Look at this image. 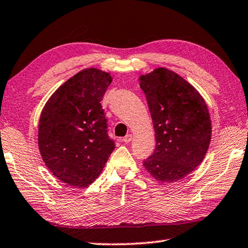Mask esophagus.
Segmentation results:
<instances>
[{"label":"esophagus","instance_id":"esophagus-1","mask_svg":"<svg viewBox=\"0 0 248 248\" xmlns=\"http://www.w3.org/2000/svg\"><path fill=\"white\" fill-rule=\"evenodd\" d=\"M132 140H133L132 134H127V135L123 138V141L125 142V144H128V142L132 141Z\"/></svg>","mask_w":248,"mask_h":248}]
</instances>
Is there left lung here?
<instances>
[{
	"label": "left lung",
	"instance_id": "8db88e82",
	"mask_svg": "<svg viewBox=\"0 0 248 248\" xmlns=\"http://www.w3.org/2000/svg\"><path fill=\"white\" fill-rule=\"evenodd\" d=\"M140 81L157 141L144 167L155 181L171 184L192 173L205 158L211 140L209 110L194 86L166 67L141 75Z\"/></svg>",
	"mask_w": 248,
	"mask_h": 248
}]
</instances>
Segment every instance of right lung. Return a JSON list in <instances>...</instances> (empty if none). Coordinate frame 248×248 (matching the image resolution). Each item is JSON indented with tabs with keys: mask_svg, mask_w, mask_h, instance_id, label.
Listing matches in <instances>:
<instances>
[{
	"mask_svg": "<svg viewBox=\"0 0 248 248\" xmlns=\"http://www.w3.org/2000/svg\"><path fill=\"white\" fill-rule=\"evenodd\" d=\"M112 80L101 69H82L54 91L41 111V158L52 174L73 187L93 183L114 150L100 103Z\"/></svg>",
	"mask_w": 248,
	"mask_h": 248,
	"instance_id": "1",
	"label": "right lung"
}]
</instances>
